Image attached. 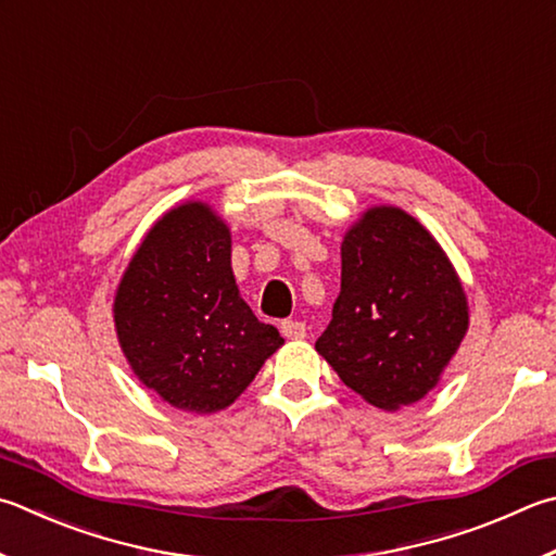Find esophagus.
Here are the masks:
<instances>
[{"instance_id":"obj_1","label":"esophagus","mask_w":556,"mask_h":556,"mask_svg":"<svg viewBox=\"0 0 556 556\" xmlns=\"http://www.w3.org/2000/svg\"><path fill=\"white\" fill-rule=\"evenodd\" d=\"M279 328L285 338H291V340L306 338V323H301V320H281Z\"/></svg>"}]
</instances>
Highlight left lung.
<instances>
[{"instance_id":"1","label":"left lung","mask_w":556,"mask_h":556,"mask_svg":"<svg viewBox=\"0 0 556 556\" xmlns=\"http://www.w3.org/2000/svg\"><path fill=\"white\" fill-rule=\"evenodd\" d=\"M457 275L406 211L379 206L342 240L340 296L316 350L379 408H401L435 387L467 332Z\"/></svg>"}]
</instances>
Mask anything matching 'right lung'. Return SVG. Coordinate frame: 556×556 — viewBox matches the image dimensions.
<instances>
[{"mask_svg": "<svg viewBox=\"0 0 556 556\" xmlns=\"http://www.w3.org/2000/svg\"><path fill=\"white\" fill-rule=\"evenodd\" d=\"M114 320L138 379L194 413L230 406L285 342L240 299L230 233L204 204L150 228L121 279Z\"/></svg>", "mask_w": 556, "mask_h": 556, "instance_id": "right-lung-1", "label": "right lung"}]
</instances>
